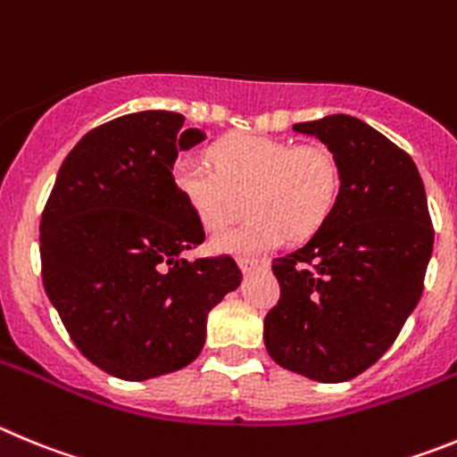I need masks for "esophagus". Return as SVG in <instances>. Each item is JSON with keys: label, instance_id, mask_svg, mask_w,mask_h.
<instances>
[{"label": "esophagus", "instance_id": "obj_1", "mask_svg": "<svg viewBox=\"0 0 457 457\" xmlns=\"http://www.w3.org/2000/svg\"><path fill=\"white\" fill-rule=\"evenodd\" d=\"M238 269L244 270V273H250V270L259 269L262 266V262H257V259H250V257H238Z\"/></svg>", "mask_w": 457, "mask_h": 457}]
</instances>
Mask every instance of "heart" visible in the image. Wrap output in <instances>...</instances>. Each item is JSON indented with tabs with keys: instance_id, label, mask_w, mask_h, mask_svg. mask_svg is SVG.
Listing matches in <instances>:
<instances>
[{
	"instance_id": "heart-1",
	"label": "heart",
	"mask_w": 457,
	"mask_h": 457,
	"mask_svg": "<svg viewBox=\"0 0 457 457\" xmlns=\"http://www.w3.org/2000/svg\"><path fill=\"white\" fill-rule=\"evenodd\" d=\"M212 165L193 157L175 163L172 178L200 228L220 232L243 212L253 219L216 234L219 253H264L287 238L305 241L326 228L341 195V166L320 143L294 145L237 134L212 147Z\"/></svg>"
}]
</instances>
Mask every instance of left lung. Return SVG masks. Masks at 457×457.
Segmentation results:
<instances>
[{
  "label": "left lung",
  "instance_id": "8db88e82",
  "mask_svg": "<svg viewBox=\"0 0 457 457\" xmlns=\"http://www.w3.org/2000/svg\"><path fill=\"white\" fill-rule=\"evenodd\" d=\"M341 166V195L326 228L278 257V305L264 344L279 367L319 382L367 371L417 307L433 254V220L408 152L353 116L295 122Z\"/></svg>",
  "mask_w": 457,
  "mask_h": 457
}]
</instances>
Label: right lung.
I'll use <instances>...</instances> for the list:
<instances>
[{
	"mask_svg": "<svg viewBox=\"0 0 457 457\" xmlns=\"http://www.w3.org/2000/svg\"><path fill=\"white\" fill-rule=\"evenodd\" d=\"M203 138L172 111L104 122L70 150L43 209L47 298L75 346L122 380L191 364L204 346L209 310L241 285L229 254L182 257L203 244L204 229L172 166Z\"/></svg>",
	"mask_w": 457,
	"mask_h": 457,
	"instance_id": "1",
	"label": "right lung"
}]
</instances>
